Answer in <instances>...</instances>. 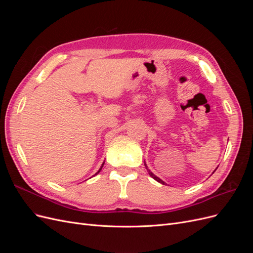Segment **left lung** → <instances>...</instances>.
<instances>
[{"label": "left lung", "instance_id": "left-lung-1", "mask_svg": "<svg viewBox=\"0 0 253 253\" xmlns=\"http://www.w3.org/2000/svg\"><path fill=\"white\" fill-rule=\"evenodd\" d=\"M144 166H145V168H147V170H148V172H149V174H150V176H151L152 178H154L156 181H158V182H160V183H163V185H166V182H165L164 180H162L159 177H157V176H156L155 174H153V173L148 169V166L145 165V163H144ZM216 169H217V168H216ZM216 169H215V170H216Z\"/></svg>", "mask_w": 253, "mask_h": 253}]
</instances>
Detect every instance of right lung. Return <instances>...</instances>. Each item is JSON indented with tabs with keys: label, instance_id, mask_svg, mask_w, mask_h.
<instances>
[{
	"label": "right lung",
	"instance_id": "right-lung-1",
	"mask_svg": "<svg viewBox=\"0 0 253 253\" xmlns=\"http://www.w3.org/2000/svg\"><path fill=\"white\" fill-rule=\"evenodd\" d=\"M103 165H104V162H103V164H102V166H101V168H100V169H99V170H98V172H97V173H96L95 175H97V174H98L99 172H100V171H101V169H102V167H103Z\"/></svg>",
	"mask_w": 253,
	"mask_h": 253
}]
</instances>
